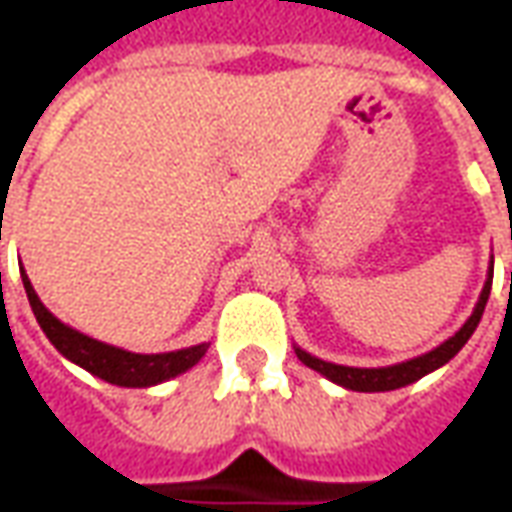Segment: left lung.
Segmentation results:
<instances>
[{
    "mask_svg": "<svg viewBox=\"0 0 512 512\" xmlns=\"http://www.w3.org/2000/svg\"><path fill=\"white\" fill-rule=\"evenodd\" d=\"M491 282H494V255H491V268H488V277H485V285L480 290V299L474 304L472 315L466 318L458 332L452 334L450 340H444L441 345H436L433 351L422 356H414L408 362H397V365L386 367H348V365H334V362H326V359H318V356L307 354L304 348L296 345V356L307 367H312L315 373H321L323 378H329L332 384L343 386V389H351V392H392V389H400V386H408L419 381L422 376H428L433 370H439L450 362L452 356L461 351L463 345L469 343V337L477 329V323L483 318L485 304H488V296H491Z\"/></svg>",
    "mask_w": 512,
    "mask_h": 512,
    "instance_id": "left-lung-1",
    "label": "left lung"
}]
</instances>
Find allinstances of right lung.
I'll use <instances>...</instances> for the list:
<instances>
[{"instance_id":"add662e5","label":"right lung","mask_w":512,"mask_h":512,"mask_svg":"<svg viewBox=\"0 0 512 512\" xmlns=\"http://www.w3.org/2000/svg\"><path fill=\"white\" fill-rule=\"evenodd\" d=\"M21 282H24V290H27L29 307L35 312L43 334L49 337V343L68 362L79 365L87 373H93L95 378H101L106 384L131 386V389H147V386L164 384L169 378L191 370L211 345L200 343L191 345V348H180V351H169V354H134V351L117 348V345H106L101 340H93L87 334L76 332L73 326L62 323L57 315H51L46 310V304L38 299V293L32 288L24 268H21Z\"/></svg>"}]
</instances>
